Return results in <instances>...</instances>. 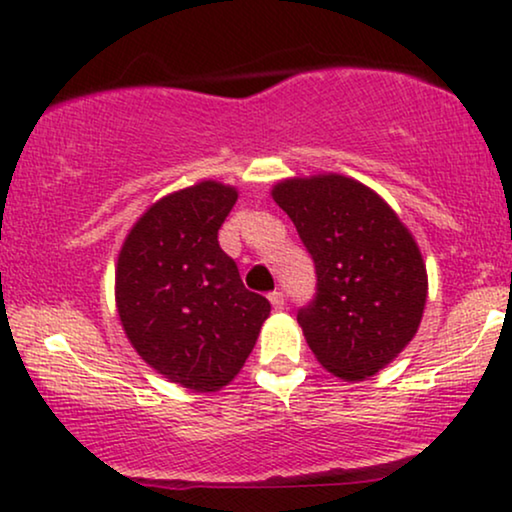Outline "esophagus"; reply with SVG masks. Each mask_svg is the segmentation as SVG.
Here are the masks:
<instances>
[{
  "label": "esophagus",
  "instance_id": "obj_1",
  "mask_svg": "<svg viewBox=\"0 0 512 512\" xmlns=\"http://www.w3.org/2000/svg\"><path fill=\"white\" fill-rule=\"evenodd\" d=\"M268 298H270V303H272V307H275V310H284V293L282 291H272Z\"/></svg>",
  "mask_w": 512,
  "mask_h": 512
}]
</instances>
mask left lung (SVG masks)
<instances>
[{"instance_id": "8db88e82", "label": "left lung", "mask_w": 512, "mask_h": 512, "mask_svg": "<svg viewBox=\"0 0 512 512\" xmlns=\"http://www.w3.org/2000/svg\"><path fill=\"white\" fill-rule=\"evenodd\" d=\"M272 198L314 261L317 291L298 324L321 366L366 380L412 340L426 303V268L408 228L359 181L289 179Z\"/></svg>"}]
</instances>
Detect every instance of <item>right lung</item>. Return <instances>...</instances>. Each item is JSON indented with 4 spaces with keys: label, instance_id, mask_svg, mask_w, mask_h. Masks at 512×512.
Returning <instances> with one entry per match:
<instances>
[{
    "label": "right lung",
    "instance_id": "right-lung-1",
    "mask_svg": "<svg viewBox=\"0 0 512 512\" xmlns=\"http://www.w3.org/2000/svg\"><path fill=\"white\" fill-rule=\"evenodd\" d=\"M235 188L202 181L158 200L130 230L116 270L118 317L167 380L216 391L256 345L270 300L242 284L219 244Z\"/></svg>",
    "mask_w": 512,
    "mask_h": 512
}]
</instances>
